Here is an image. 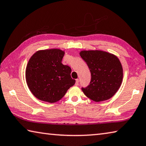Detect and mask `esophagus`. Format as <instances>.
I'll list each match as a JSON object with an SVG mask.
<instances>
[{
  "label": "esophagus",
  "mask_w": 146,
  "mask_h": 146,
  "mask_svg": "<svg viewBox=\"0 0 146 146\" xmlns=\"http://www.w3.org/2000/svg\"><path fill=\"white\" fill-rule=\"evenodd\" d=\"M78 84H79V80L78 79H76V82H75V86H78Z\"/></svg>",
  "instance_id": "obj_1"
}]
</instances>
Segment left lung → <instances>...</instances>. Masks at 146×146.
I'll list each match as a JSON object with an SVG mask.
<instances>
[{"instance_id":"left-lung-1","label":"left lung","mask_w":146,"mask_h":146,"mask_svg":"<svg viewBox=\"0 0 146 146\" xmlns=\"http://www.w3.org/2000/svg\"><path fill=\"white\" fill-rule=\"evenodd\" d=\"M80 57L91 74L89 86L82 88L84 94L96 102L109 100L121 86L123 69L119 58L102 50H82Z\"/></svg>"}]
</instances>
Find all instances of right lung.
<instances>
[{"label": "right lung", "mask_w": 146, "mask_h": 146, "mask_svg": "<svg viewBox=\"0 0 146 146\" xmlns=\"http://www.w3.org/2000/svg\"><path fill=\"white\" fill-rule=\"evenodd\" d=\"M65 52L59 48L40 50L29 59L25 79L29 90L38 100L53 103L64 97L75 84L71 70L62 64Z\"/></svg>", "instance_id": "right-lung-1"}]
</instances>
